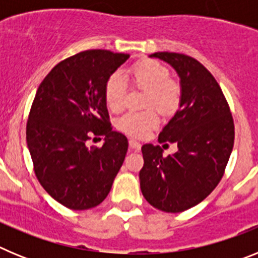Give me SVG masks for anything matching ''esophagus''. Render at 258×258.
Instances as JSON below:
<instances>
[{"instance_id":"1","label":"esophagus","mask_w":258,"mask_h":258,"mask_svg":"<svg viewBox=\"0 0 258 258\" xmlns=\"http://www.w3.org/2000/svg\"><path fill=\"white\" fill-rule=\"evenodd\" d=\"M129 146H131V149L134 150V151H140L141 150V143L140 142H137L136 140H129Z\"/></svg>"}]
</instances>
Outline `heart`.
<instances>
[{
	"mask_svg": "<svg viewBox=\"0 0 258 258\" xmlns=\"http://www.w3.org/2000/svg\"><path fill=\"white\" fill-rule=\"evenodd\" d=\"M127 77L134 86L146 89L145 106H156L170 112L179 102L178 84L168 79L169 71L154 59H143L137 61L127 70ZM124 79L120 74L108 77L104 85V101L107 107L113 112L121 111L125 103ZM160 117L155 108L145 109L141 112H129L122 116L117 122L118 129L137 138H143L159 125Z\"/></svg>",
	"mask_w": 258,
	"mask_h": 258,
	"instance_id": "obj_1",
	"label": "heart"
}]
</instances>
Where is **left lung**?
Returning <instances> with one entry per match:
<instances>
[{
	"label": "left lung",
	"mask_w": 258,
	"mask_h": 258,
	"mask_svg": "<svg viewBox=\"0 0 258 258\" xmlns=\"http://www.w3.org/2000/svg\"><path fill=\"white\" fill-rule=\"evenodd\" d=\"M179 77L178 111L163 127L159 142L177 145L164 157L151 143L142 146L141 191L168 213L190 209L206 199L222 178L234 146V121L216 79L197 59L178 52H154Z\"/></svg>",
	"instance_id": "1"
}]
</instances>
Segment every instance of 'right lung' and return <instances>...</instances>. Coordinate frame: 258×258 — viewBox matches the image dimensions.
<instances>
[{
    "mask_svg": "<svg viewBox=\"0 0 258 258\" xmlns=\"http://www.w3.org/2000/svg\"><path fill=\"white\" fill-rule=\"evenodd\" d=\"M129 54L86 50L60 61L40 84L27 122V145L41 186L75 211L99 206L124 163L127 140L112 131L104 85ZM93 135L102 148H88Z\"/></svg>",
    "mask_w": 258,
    "mask_h": 258,
    "instance_id": "1",
    "label": "right lung"
}]
</instances>
